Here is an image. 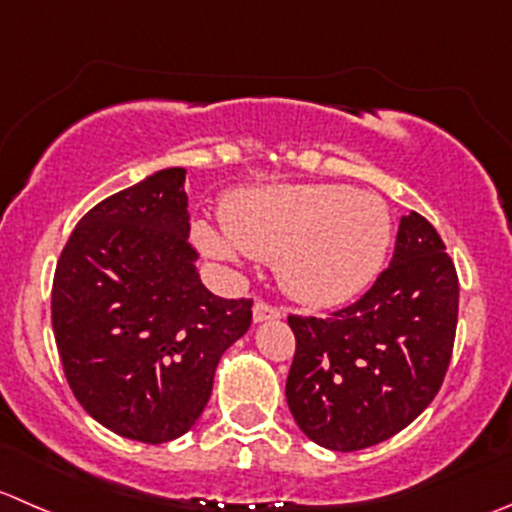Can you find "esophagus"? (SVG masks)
<instances>
[{
  "instance_id": "1",
  "label": "esophagus",
  "mask_w": 512,
  "mask_h": 512,
  "mask_svg": "<svg viewBox=\"0 0 512 512\" xmlns=\"http://www.w3.org/2000/svg\"><path fill=\"white\" fill-rule=\"evenodd\" d=\"M282 315L280 307H275L272 302H265V300H257L255 307H252V317H255V322H265V320H277V317Z\"/></svg>"
}]
</instances>
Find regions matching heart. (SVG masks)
I'll list each match as a JSON object with an SVG mask.
<instances>
[{
    "label": "heart",
    "mask_w": 512,
    "mask_h": 512,
    "mask_svg": "<svg viewBox=\"0 0 512 512\" xmlns=\"http://www.w3.org/2000/svg\"><path fill=\"white\" fill-rule=\"evenodd\" d=\"M222 227L240 252L277 262L282 290L312 307L360 295L380 272L393 237L388 205L342 185L237 192L222 207ZM195 237L207 255H235L212 227L197 225Z\"/></svg>",
    "instance_id": "1"
}]
</instances>
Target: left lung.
Wrapping results in <instances>:
<instances>
[{"instance_id": "obj_1", "label": "left lung", "mask_w": 512, "mask_h": 512, "mask_svg": "<svg viewBox=\"0 0 512 512\" xmlns=\"http://www.w3.org/2000/svg\"><path fill=\"white\" fill-rule=\"evenodd\" d=\"M458 272L435 227L400 220L393 260L330 317L290 315L287 405L302 433L337 453L408 428L438 395L458 327Z\"/></svg>"}]
</instances>
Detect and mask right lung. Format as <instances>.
I'll list each match as a JSON object with an SVG mask.
<instances>
[{"label":"right lung","instance_id":"right-lung-1","mask_svg":"<svg viewBox=\"0 0 512 512\" xmlns=\"http://www.w3.org/2000/svg\"><path fill=\"white\" fill-rule=\"evenodd\" d=\"M185 175L170 167L94 205L69 235L52 282V327L74 398L122 438L185 435L212 395L222 352L252 300L202 285Z\"/></svg>","mask_w":512,"mask_h":512}]
</instances>
